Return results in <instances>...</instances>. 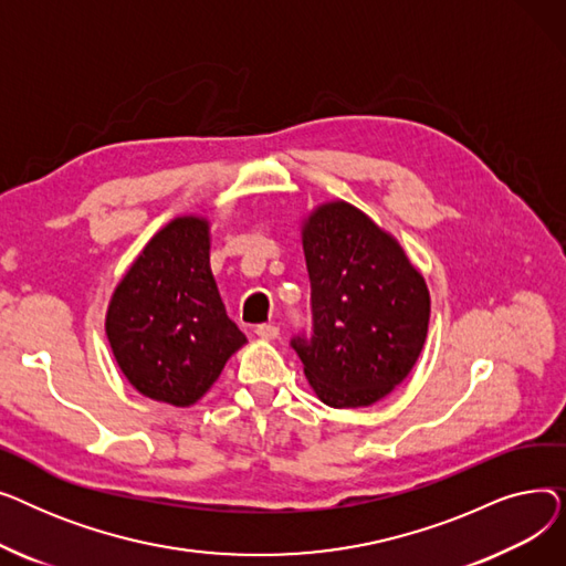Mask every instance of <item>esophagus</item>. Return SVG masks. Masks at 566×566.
<instances>
[{"mask_svg": "<svg viewBox=\"0 0 566 566\" xmlns=\"http://www.w3.org/2000/svg\"><path fill=\"white\" fill-rule=\"evenodd\" d=\"M256 337L271 342V339H277L280 337V328L277 325H271V323H263V325H256Z\"/></svg>", "mask_w": 566, "mask_h": 566, "instance_id": "1", "label": "esophagus"}]
</instances>
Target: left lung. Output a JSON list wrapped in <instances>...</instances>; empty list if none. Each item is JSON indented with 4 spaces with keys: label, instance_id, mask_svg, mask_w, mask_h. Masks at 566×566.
<instances>
[{
    "label": "left lung",
    "instance_id": "obj_1",
    "mask_svg": "<svg viewBox=\"0 0 566 566\" xmlns=\"http://www.w3.org/2000/svg\"><path fill=\"white\" fill-rule=\"evenodd\" d=\"M312 337L291 339L316 397L363 408L388 397L427 342L431 298L397 238L335 199L303 220Z\"/></svg>",
    "mask_w": 566,
    "mask_h": 566
}]
</instances>
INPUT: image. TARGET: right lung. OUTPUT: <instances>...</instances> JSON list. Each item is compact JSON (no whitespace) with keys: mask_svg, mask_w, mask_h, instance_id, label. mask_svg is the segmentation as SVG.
<instances>
[{"mask_svg":"<svg viewBox=\"0 0 566 566\" xmlns=\"http://www.w3.org/2000/svg\"><path fill=\"white\" fill-rule=\"evenodd\" d=\"M105 335L133 388L176 408L197 403L248 344L211 273V222L178 216L116 284Z\"/></svg>","mask_w":566,"mask_h":566,"instance_id":"right-lung-1","label":"right lung"}]
</instances>
